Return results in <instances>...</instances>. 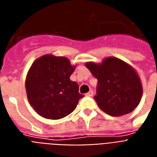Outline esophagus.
Wrapping results in <instances>:
<instances>
[{
    "label": "esophagus",
    "mask_w": 157,
    "mask_h": 157,
    "mask_svg": "<svg viewBox=\"0 0 157 157\" xmlns=\"http://www.w3.org/2000/svg\"><path fill=\"white\" fill-rule=\"evenodd\" d=\"M85 95L86 96H89V97H92L94 95V92H93V90H90V92H88L85 94Z\"/></svg>",
    "instance_id": "1"
}]
</instances>
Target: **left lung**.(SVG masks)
Here are the masks:
<instances>
[{
  "label": "left lung",
  "instance_id": "left-lung-1",
  "mask_svg": "<svg viewBox=\"0 0 157 157\" xmlns=\"http://www.w3.org/2000/svg\"><path fill=\"white\" fill-rule=\"evenodd\" d=\"M85 66L98 79L94 96L97 105L106 114L121 116L133 111L142 96V85L133 67L125 62L109 57L102 63Z\"/></svg>",
  "mask_w": 157,
  "mask_h": 157
}]
</instances>
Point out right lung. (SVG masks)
<instances>
[{"instance_id":"add662e5","label":"right lung","mask_w":157,"mask_h":157,"mask_svg":"<svg viewBox=\"0 0 157 157\" xmlns=\"http://www.w3.org/2000/svg\"><path fill=\"white\" fill-rule=\"evenodd\" d=\"M75 67L65 57L47 54L34 62L26 78L28 101L42 117L59 120L74 111L83 94L70 80Z\"/></svg>"}]
</instances>
